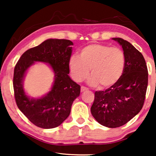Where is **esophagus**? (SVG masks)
Instances as JSON below:
<instances>
[{
    "mask_svg": "<svg viewBox=\"0 0 156 156\" xmlns=\"http://www.w3.org/2000/svg\"><path fill=\"white\" fill-rule=\"evenodd\" d=\"M88 90V89L87 88V87H81V91H82V92H83V91H87Z\"/></svg>",
    "mask_w": 156,
    "mask_h": 156,
    "instance_id": "obj_1",
    "label": "esophagus"
}]
</instances>
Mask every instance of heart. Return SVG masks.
<instances>
[{
  "label": "heart",
  "instance_id": "b5f03b06",
  "mask_svg": "<svg viewBox=\"0 0 156 156\" xmlns=\"http://www.w3.org/2000/svg\"><path fill=\"white\" fill-rule=\"evenodd\" d=\"M126 57L119 48L104 44H91L83 48L80 57L73 55L69 59V68L72 79L82 82L91 74L88 82L91 86L101 89L116 84L123 73Z\"/></svg>",
  "mask_w": 156,
  "mask_h": 156
}]
</instances>
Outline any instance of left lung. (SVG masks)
<instances>
[{"label": "left lung", "instance_id": "8db88e82", "mask_svg": "<svg viewBox=\"0 0 156 156\" xmlns=\"http://www.w3.org/2000/svg\"><path fill=\"white\" fill-rule=\"evenodd\" d=\"M126 57L123 73L116 84L94 94L91 113L100 124L120 127L137 115L144 106L148 86V69L143 55L129 42L114 37Z\"/></svg>", "mask_w": 156, "mask_h": 156}]
</instances>
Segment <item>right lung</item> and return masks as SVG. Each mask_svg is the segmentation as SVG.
<instances>
[{"instance_id": "obj_1", "label": "right lung", "mask_w": 156, "mask_h": 156, "mask_svg": "<svg viewBox=\"0 0 156 156\" xmlns=\"http://www.w3.org/2000/svg\"><path fill=\"white\" fill-rule=\"evenodd\" d=\"M73 42L65 39H48L23 53L14 69L13 89L17 106L36 126L53 129L69 116L72 103L80 94V86L71 80L69 59ZM35 61L48 63L55 74L50 93L41 98H30L23 89L27 70Z\"/></svg>"}]
</instances>
